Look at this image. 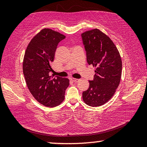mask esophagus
Returning a JSON list of instances; mask_svg holds the SVG:
<instances>
[{
    "instance_id": "obj_1",
    "label": "esophagus",
    "mask_w": 147,
    "mask_h": 147,
    "mask_svg": "<svg viewBox=\"0 0 147 147\" xmlns=\"http://www.w3.org/2000/svg\"><path fill=\"white\" fill-rule=\"evenodd\" d=\"M71 80L73 82H79L80 80L79 79H77V78H71Z\"/></svg>"
}]
</instances>
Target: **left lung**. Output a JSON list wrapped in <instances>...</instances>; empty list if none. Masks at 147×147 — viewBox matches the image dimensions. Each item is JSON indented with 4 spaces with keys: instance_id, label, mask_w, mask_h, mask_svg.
I'll return each mask as SVG.
<instances>
[{
    "instance_id": "1",
    "label": "left lung",
    "mask_w": 147,
    "mask_h": 147,
    "mask_svg": "<svg viewBox=\"0 0 147 147\" xmlns=\"http://www.w3.org/2000/svg\"><path fill=\"white\" fill-rule=\"evenodd\" d=\"M89 65L96 67L93 80L82 93L84 101L88 105H103L112 97L120 83L122 61L113 42L98 29L81 34Z\"/></svg>"
}]
</instances>
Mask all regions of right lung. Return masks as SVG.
Returning a JSON list of instances; mask_svg holds the SVG:
<instances>
[{"mask_svg": "<svg viewBox=\"0 0 147 147\" xmlns=\"http://www.w3.org/2000/svg\"><path fill=\"white\" fill-rule=\"evenodd\" d=\"M65 38L59 32L45 28L36 35L27 47L23 61V74L26 85L34 97L48 107L61 104L69 80L50 76L58 43Z\"/></svg>", "mask_w": 147, "mask_h": 147, "instance_id": "right-lung-1", "label": "right lung"}]
</instances>
